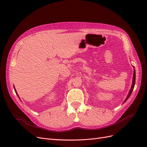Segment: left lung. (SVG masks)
<instances>
[{"label": "left lung", "mask_w": 147, "mask_h": 147, "mask_svg": "<svg viewBox=\"0 0 147 147\" xmlns=\"http://www.w3.org/2000/svg\"><path fill=\"white\" fill-rule=\"evenodd\" d=\"M133 67H134V74H133V78H132V86H131V89H130V91H129V92L128 94H127V97H126V98L125 100L124 101L123 103H124V102H125L128 99L129 97H130V96H131V93H132L133 90H134V88L135 83H136V70H135V69H134V66H133Z\"/></svg>", "instance_id": "obj_1"}]
</instances>
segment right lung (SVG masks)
<instances>
[{
    "instance_id": "add662e5",
    "label": "right lung",
    "mask_w": 147,
    "mask_h": 147,
    "mask_svg": "<svg viewBox=\"0 0 147 147\" xmlns=\"http://www.w3.org/2000/svg\"><path fill=\"white\" fill-rule=\"evenodd\" d=\"M14 89H15V92H16V94H17V96H18V94H17V92H16V89H15V86H14ZM18 97H19V98H20V97H19V96H18Z\"/></svg>"
}]
</instances>
